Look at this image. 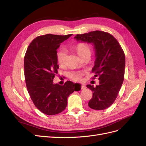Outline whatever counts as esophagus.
<instances>
[{
  "label": "esophagus",
  "instance_id": "obj_1",
  "mask_svg": "<svg viewBox=\"0 0 146 146\" xmlns=\"http://www.w3.org/2000/svg\"><path fill=\"white\" fill-rule=\"evenodd\" d=\"M80 87H81V90H84V89H85V88H86V86L84 85H82Z\"/></svg>",
  "mask_w": 146,
  "mask_h": 146
}]
</instances>
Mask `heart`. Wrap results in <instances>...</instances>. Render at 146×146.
<instances>
[{
	"label": "heart",
	"instance_id": "heart-1",
	"mask_svg": "<svg viewBox=\"0 0 146 146\" xmlns=\"http://www.w3.org/2000/svg\"><path fill=\"white\" fill-rule=\"evenodd\" d=\"M76 50L77 54L81 58H83L84 56H85L87 55L91 54V50L89 46L87 44L84 42L78 43L76 47ZM66 55V52L64 48H61L57 52V61H58L60 65H63L64 64ZM83 75L84 72L81 71H72L69 72L68 76L71 80L74 81H78L81 80Z\"/></svg>",
	"mask_w": 146,
	"mask_h": 146
}]
</instances>
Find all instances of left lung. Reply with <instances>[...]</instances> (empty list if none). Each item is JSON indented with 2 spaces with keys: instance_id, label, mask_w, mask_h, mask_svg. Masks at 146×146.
I'll return each mask as SVG.
<instances>
[{
  "instance_id": "obj_1",
  "label": "left lung",
  "mask_w": 146,
  "mask_h": 146,
  "mask_svg": "<svg viewBox=\"0 0 146 146\" xmlns=\"http://www.w3.org/2000/svg\"><path fill=\"white\" fill-rule=\"evenodd\" d=\"M74 38L92 43L95 48L96 58L92 69L95 75L92 79L98 77L99 85L86 86L93 92L88 106L96 110L108 108L115 101L124 78V52L112 35L102 31L77 34Z\"/></svg>"
}]
</instances>
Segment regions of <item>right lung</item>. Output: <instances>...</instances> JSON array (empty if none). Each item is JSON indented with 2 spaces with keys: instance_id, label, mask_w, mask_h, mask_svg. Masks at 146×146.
I'll list each match as a JSON object with an SVG mask.
<instances>
[{
  "instance_id": "1",
  "label": "right lung",
  "mask_w": 146,
  "mask_h": 146,
  "mask_svg": "<svg viewBox=\"0 0 146 146\" xmlns=\"http://www.w3.org/2000/svg\"><path fill=\"white\" fill-rule=\"evenodd\" d=\"M72 34H47L37 36L29 44L24 56V76L27 91L34 105L47 115L62 112L68 96L80 90V85L70 81L63 85L53 80L59 68L57 49Z\"/></svg>"
}]
</instances>
